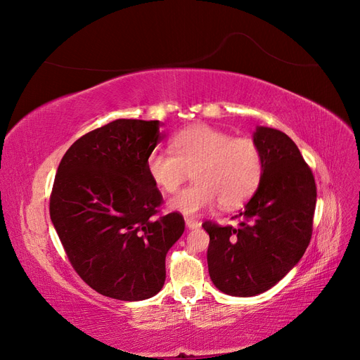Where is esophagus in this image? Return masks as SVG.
Returning <instances> with one entry per match:
<instances>
[{"instance_id":"34e87169","label":"esophagus","mask_w":360,"mask_h":360,"mask_svg":"<svg viewBox=\"0 0 360 360\" xmlns=\"http://www.w3.org/2000/svg\"><path fill=\"white\" fill-rule=\"evenodd\" d=\"M184 222H186V226L189 230H195V228H198L201 225V222L198 219H193V217H186Z\"/></svg>"}]
</instances>
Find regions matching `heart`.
<instances>
[{
    "label": "heart",
    "instance_id": "b5f03b06",
    "mask_svg": "<svg viewBox=\"0 0 360 360\" xmlns=\"http://www.w3.org/2000/svg\"><path fill=\"white\" fill-rule=\"evenodd\" d=\"M172 153L155 150L147 156L148 177L159 189L174 193L192 176L195 181L168 201L171 210L197 214L216 200L225 210L252 197L263 177L264 159L250 138H234L207 124H195L169 139Z\"/></svg>",
    "mask_w": 360,
    "mask_h": 360
}]
</instances>
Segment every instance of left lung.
<instances>
[{
  "label": "left lung",
  "mask_w": 360,
  "mask_h": 360,
  "mask_svg": "<svg viewBox=\"0 0 360 360\" xmlns=\"http://www.w3.org/2000/svg\"><path fill=\"white\" fill-rule=\"evenodd\" d=\"M254 141L264 171L254 197L234 217L238 226L207 221V264L217 290L257 296L276 285L299 263L312 236L317 188L297 146L281 130L258 126Z\"/></svg>",
  "instance_id": "8db88e82"
}]
</instances>
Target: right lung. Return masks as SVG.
I'll return each mask as SVG.
<instances>
[{"instance_id":"right-lung-1","label":"right lung","mask_w":360,"mask_h":360,"mask_svg":"<svg viewBox=\"0 0 360 360\" xmlns=\"http://www.w3.org/2000/svg\"><path fill=\"white\" fill-rule=\"evenodd\" d=\"M158 120L118 118L85 134L63 156L51 221L85 284L117 300L153 297L165 257L184 231L177 212L159 214L162 195L146 160L165 138Z\"/></svg>"}]
</instances>
